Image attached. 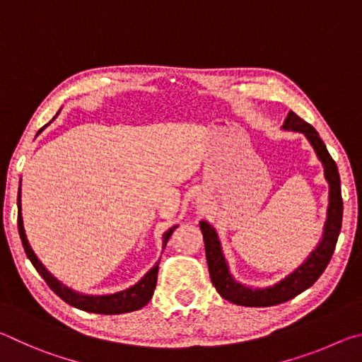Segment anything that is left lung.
<instances>
[{
  "mask_svg": "<svg viewBox=\"0 0 362 362\" xmlns=\"http://www.w3.org/2000/svg\"><path fill=\"white\" fill-rule=\"evenodd\" d=\"M284 131L300 132L313 146L317 159H320L324 168V177L329 183V206L326 222L322 226V236L316 247L311 250L308 257L300 263L297 268H293L291 273H287L283 279L276 281L272 286L254 287L243 284L233 276L226 262L222 249V243L218 240V233L214 226L201 220L199 228L203 231L204 247L207 267L212 284L216 286L217 292L225 300L231 303L243 306H273L278 303L287 302L298 293L308 289L316 283V279L321 276L326 269L330 257L334 254L337 240H339L341 230V216H343V201H341V188H340V175L337 164L329 155L326 145L320 137V134L308 122L289 112L283 124Z\"/></svg>",
  "mask_w": 362,
  "mask_h": 362,
  "instance_id": "obj_1",
  "label": "left lung"
}]
</instances>
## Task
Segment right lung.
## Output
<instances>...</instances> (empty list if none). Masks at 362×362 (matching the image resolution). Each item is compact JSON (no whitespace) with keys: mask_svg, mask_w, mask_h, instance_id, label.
Instances as JSON below:
<instances>
[{"mask_svg":"<svg viewBox=\"0 0 362 362\" xmlns=\"http://www.w3.org/2000/svg\"><path fill=\"white\" fill-rule=\"evenodd\" d=\"M59 113H60V110L57 112V115ZM57 115L54 116L52 121L57 118ZM45 127H47V124ZM45 127H41L40 132L45 129ZM21 198H22V192H21V185H19V193H17V209H19V214H17V226H19V235H21V240H22V246H23V249H25V254L28 257V260L32 262V265L36 268V272L41 274V278L46 281V284L51 287V289L56 292L65 303L75 306V308H78V310L88 311V313L121 315V313H129V311L140 310L142 306H145L146 303L150 302L151 297H153V292H155V287H156L159 260L155 263V267L150 268L148 272L145 273V276L142 279L137 281L136 284L127 287V289L115 292V293H103V296L81 293V292L73 291L71 287L65 286L64 283H60V281L56 276H54L51 272H47V268L42 265L41 260L33 252L32 246H30V243L27 240V235H25V228H23ZM177 226H179V225L170 226L168 231H164L163 249L166 247L169 238H170V235H173Z\"/></svg>","mask_w":362,"mask_h":362,"instance_id":"right-lung-1","label":"right lung"}]
</instances>
